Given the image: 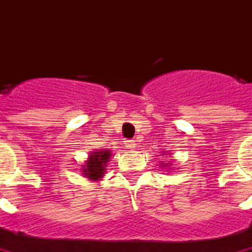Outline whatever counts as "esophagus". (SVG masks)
<instances>
[{
    "mask_svg": "<svg viewBox=\"0 0 252 252\" xmlns=\"http://www.w3.org/2000/svg\"><path fill=\"white\" fill-rule=\"evenodd\" d=\"M124 144H126V147L128 148V150H133V148L136 147V142H135V140H131V139L124 140Z\"/></svg>",
    "mask_w": 252,
    "mask_h": 252,
    "instance_id": "esophagus-1",
    "label": "esophagus"
}]
</instances>
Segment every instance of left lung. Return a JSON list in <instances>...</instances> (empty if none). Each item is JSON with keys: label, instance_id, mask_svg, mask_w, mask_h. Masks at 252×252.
<instances>
[{"label": "left lung", "instance_id": "obj_1", "mask_svg": "<svg viewBox=\"0 0 252 252\" xmlns=\"http://www.w3.org/2000/svg\"><path fill=\"white\" fill-rule=\"evenodd\" d=\"M162 166H163V167H169L170 164H166V163H162Z\"/></svg>", "mask_w": 252, "mask_h": 252}]
</instances>
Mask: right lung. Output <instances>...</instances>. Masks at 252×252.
I'll return each mask as SVG.
<instances>
[{
    "label": "right lung",
    "mask_w": 252,
    "mask_h": 252,
    "mask_svg": "<svg viewBox=\"0 0 252 252\" xmlns=\"http://www.w3.org/2000/svg\"><path fill=\"white\" fill-rule=\"evenodd\" d=\"M109 150H101V151H94L89 155L88 160L82 164V174L89 178L90 181L101 180L105 174V167L108 166L110 159Z\"/></svg>",
    "instance_id": "right-lung-1"
}]
</instances>
